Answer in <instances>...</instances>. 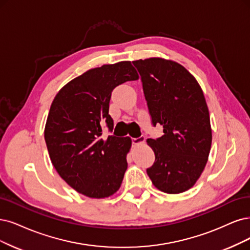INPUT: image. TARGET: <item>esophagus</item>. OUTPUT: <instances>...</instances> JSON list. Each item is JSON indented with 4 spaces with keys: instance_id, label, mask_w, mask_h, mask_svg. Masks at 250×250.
<instances>
[{
    "instance_id": "34e87169",
    "label": "esophagus",
    "mask_w": 250,
    "mask_h": 250,
    "mask_svg": "<svg viewBox=\"0 0 250 250\" xmlns=\"http://www.w3.org/2000/svg\"><path fill=\"white\" fill-rule=\"evenodd\" d=\"M132 142H133V145H139V144H143L145 142V137L141 136L139 138H134V139H132Z\"/></svg>"
}]
</instances>
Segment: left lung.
<instances>
[{"label": "left lung", "instance_id": "1", "mask_svg": "<svg viewBox=\"0 0 250 250\" xmlns=\"http://www.w3.org/2000/svg\"><path fill=\"white\" fill-rule=\"evenodd\" d=\"M140 73L152 125L164 135L147 139L155 162L147 169L153 186L166 193L191 188L204 171L212 142L203 90L182 64L162 58L133 62Z\"/></svg>", "mask_w": 250, "mask_h": 250}]
</instances>
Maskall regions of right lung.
I'll use <instances>...</instances> for the list:
<instances>
[{
	"mask_svg": "<svg viewBox=\"0 0 250 250\" xmlns=\"http://www.w3.org/2000/svg\"><path fill=\"white\" fill-rule=\"evenodd\" d=\"M139 79L131 62L90 69L62 86L54 97L44 137L53 167L83 196L104 199L119 189L127 168L131 138H102V125L113 128L111 92Z\"/></svg>",
	"mask_w": 250,
	"mask_h": 250,
	"instance_id": "right-lung-1",
	"label": "right lung"
}]
</instances>
